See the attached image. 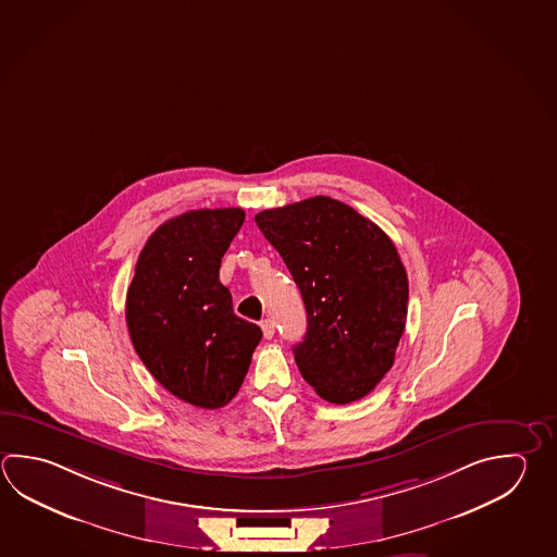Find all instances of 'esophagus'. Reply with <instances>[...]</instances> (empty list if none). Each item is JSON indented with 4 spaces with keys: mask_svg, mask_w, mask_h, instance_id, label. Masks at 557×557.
I'll list each match as a JSON object with an SVG mask.
<instances>
[{
    "mask_svg": "<svg viewBox=\"0 0 557 557\" xmlns=\"http://www.w3.org/2000/svg\"><path fill=\"white\" fill-rule=\"evenodd\" d=\"M260 326H262L263 336H265V338H272L273 333H275V325H273L272 319H263Z\"/></svg>",
    "mask_w": 557,
    "mask_h": 557,
    "instance_id": "esophagus-1",
    "label": "esophagus"
}]
</instances>
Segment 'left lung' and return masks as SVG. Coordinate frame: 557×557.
Listing matches in <instances>:
<instances>
[{
  "instance_id": "1",
  "label": "left lung",
  "mask_w": 557,
  "mask_h": 557,
  "mask_svg": "<svg viewBox=\"0 0 557 557\" xmlns=\"http://www.w3.org/2000/svg\"><path fill=\"white\" fill-rule=\"evenodd\" d=\"M304 297L299 372L321 398H364L394 364L408 315V275L388 234L331 197L253 216Z\"/></svg>"
}]
</instances>
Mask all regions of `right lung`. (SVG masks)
<instances>
[{
	"label": "right lung",
	"instance_id": "obj_1",
	"mask_svg": "<svg viewBox=\"0 0 557 557\" xmlns=\"http://www.w3.org/2000/svg\"><path fill=\"white\" fill-rule=\"evenodd\" d=\"M242 209L189 210L149 236L127 287L126 323L137 357L163 388L216 410L248 374L260 326L234 315L219 280Z\"/></svg>",
	"mask_w": 557,
	"mask_h": 557
}]
</instances>
